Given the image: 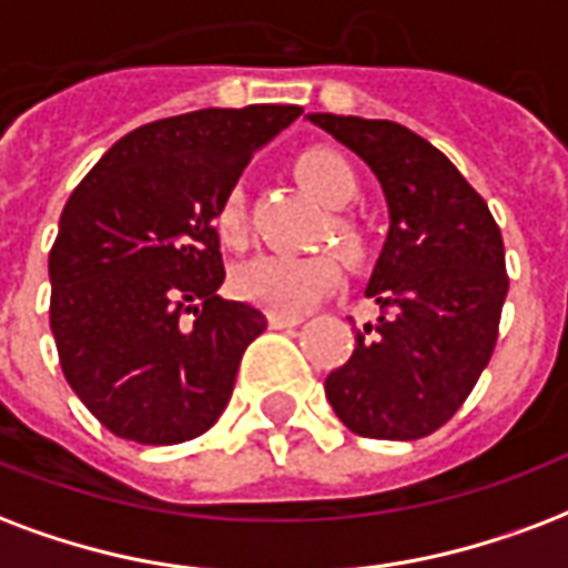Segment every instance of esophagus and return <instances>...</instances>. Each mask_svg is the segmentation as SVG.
Listing matches in <instances>:
<instances>
[{
  "label": "esophagus",
  "mask_w": 568,
  "mask_h": 568,
  "mask_svg": "<svg viewBox=\"0 0 568 568\" xmlns=\"http://www.w3.org/2000/svg\"><path fill=\"white\" fill-rule=\"evenodd\" d=\"M301 322H303V315H280V313L267 315V324H271L274 331H283V327H297Z\"/></svg>",
  "instance_id": "1"
}]
</instances>
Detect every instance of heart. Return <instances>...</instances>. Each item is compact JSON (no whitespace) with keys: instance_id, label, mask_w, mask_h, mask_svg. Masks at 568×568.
<instances>
[{"instance_id":"1","label":"heart","mask_w":568,"mask_h":568,"mask_svg":"<svg viewBox=\"0 0 568 568\" xmlns=\"http://www.w3.org/2000/svg\"><path fill=\"white\" fill-rule=\"evenodd\" d=\"M294 172L322 199L327 207H342L354 202L357 196V172L352 163L333 149H310L294 160ZM214 232L229 250H241L246 244L250 226H246L244 193L232 187L226 196L216 202ZM333 237L345 246V253H361V232L348 216H333ZM342 283L339 258L331 253L315 255H280L262 253L235 267L232 274V288L237 297L262 306L267 313L301 315L313 303L333 294Z\"/></svg>"}]
</instances>
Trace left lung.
<instances>
[{
	"label": "left lung",
	"instance_id": "8db88e82",
	"mask_svg": "<svg viewBox=\"0 0 568 568\" xmlns=\"http://www.w3.org/2000/svg\"><path fill=\"white\" fill-rule=\"evenodd\" d=\"M310 121L369 163L393 216L366 288L381 318L357 333L324 393L361 438H426L465 405L495 354L509 292L504 237L486 199L408 128L331 112Z\"/></svg>",
	"mask_w": 568,
	"mask_h": 568
}]
</instances>
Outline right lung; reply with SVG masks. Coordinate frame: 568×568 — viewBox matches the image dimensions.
I'll use <instances>...</instances> for the list:
<instances>
[{
	"label": "right lung",
	"mask_w": 568,
	"mask_h": 568,
	"mask_svg": "<svg viewBox=\"0 0 568 568\" xmlns=\"http://www.w3.org/2000/svg\"><path fill=\"white\" fill-rule=\"evenodd\" d=\"M301 106L253 103L142 124L73 190L50 250V331L71 389L115 438L166 447L226 410L265 331L223 301L216 202Z\"/></svg>",
	"instance_id": "1"
}]
</instances>
